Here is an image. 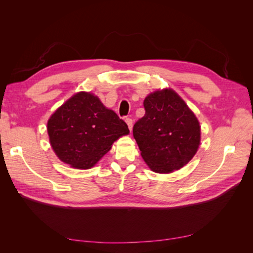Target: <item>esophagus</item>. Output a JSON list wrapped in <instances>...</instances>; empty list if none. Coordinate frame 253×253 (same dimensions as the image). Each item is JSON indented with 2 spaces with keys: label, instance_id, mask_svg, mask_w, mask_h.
<instances>
[{
  "label": "esophagus",
  "instance_id": "esophagus-1",
  "mask_svg": "<svg viewBox=\"0 0 253 253\" xmlns=\"http://www.w3.org/2000/svg\"><path fill=\"white\" fill-rule=\"evenodd\" d=\"M126 125H127L128 128H129V131H132V127H133V120H132L131 118H126Z\"/></svg>",
  "mask_w": 253,
  "mask_h": 253
}]
</instances>
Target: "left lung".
Segmentation results:
<instances>
[{
	"mask_svg": "<svg viewBox=\"0 0 253 253\" xmlns=\"http://www.w3.org/2000/svg\"><path fill=\"white\" fill-rule=\"evenodd\" d=\"M143 106L144 116L133 127L143 160L156 173L179 170L200 147V122L171 88L151 93Z\"/></svg>",
	"mask_w": 253,
	"mask_h": 253,
	"instance_id": "obj_1",
	"label": "left lung"
}]
</instances>
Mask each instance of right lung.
<instances>
[{
  "mask_svg": "<svg viewBox=\"0 0 253 253\" xmlns=\"http://www.w3.org/2000/svg\"><path fill=\"white\" fill-rule=\"evenodd\" d=\"M47 132L59 159L76 169H90L114 141L129 133L116 113L86 91L74 95L51 115Z\"/></svg>",
  "mask_w": 253,
  "mask_h": 253,
  "instance_id": "1",
  "label": "right lung"
}]
</instances>
